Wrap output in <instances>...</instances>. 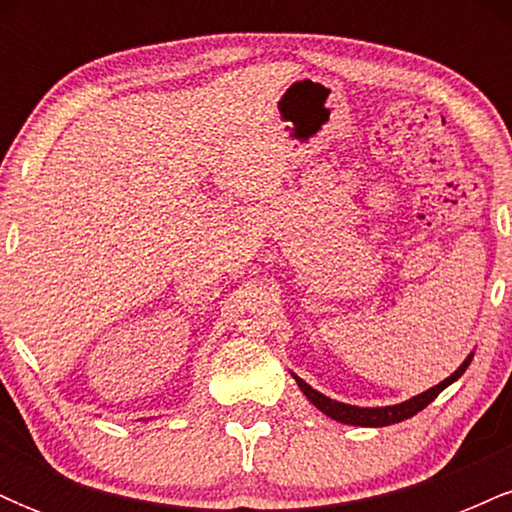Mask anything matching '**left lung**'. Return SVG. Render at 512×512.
Masks as SVG:
<instances>
[{"mask_svg":"<svg viewBox=\"0 0 512 512\" xmlns=\"http://www.w3.org/2000/svg\"><path fill=\"white\" fill-rule=\"evenodd\" d=\"M472 358H474V351H472V354H469L467 358H464L462 366L457 368L455 373L450 375V378H445L443 383L433 385L431 390L421 392V395L411 397V399H407V402L392 404V407H354V404L337 402V399H332V397L322 395V392L313 390V387H310L308 383H305V380L298 378L296 373H291V375H293V380H296V383H298V387H301L303 395L308 397L310 402H313L315 407L322 411V414L330 416V419L339 421V424H349V426L383 428V426L399 424V421H404V419H411V416L419 414L421 409H426L428 404H431L433 399H436V397L440 395V392L445 390V387L452 385V383H455L457 378H460V375L464 373V370H467L469 363H472Z\"/></svg>","mask_w":512,"mask_h":512,"instance_id":"1","label":"left lung"}]
</instances>
